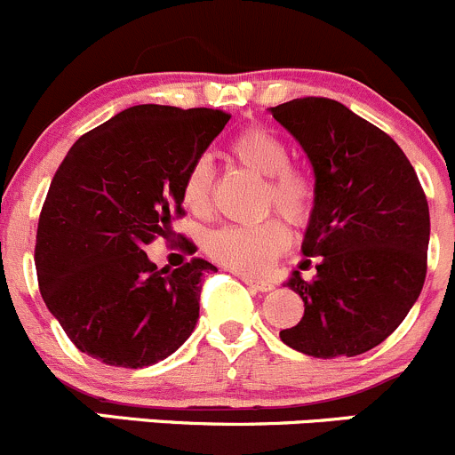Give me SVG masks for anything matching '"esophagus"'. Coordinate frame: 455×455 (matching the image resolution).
<instances>
[{"mask_svg":"<svg viewBox=\"0 0 455 455\" xmlns=\"http://www.w3.org/2000/svg\"><path fill=\"white\" fill-rule=\"evenodd\" d=\"M238 276H241V281L245 283V285H250L251 290H256V291H272L274 290V283L272 281H265V278L247 276V274H238Z\"/></svg>","mask_w":455,"mask_h":455,"instance_id":"esophagus-1","label":"esophagus"}]
</instances>
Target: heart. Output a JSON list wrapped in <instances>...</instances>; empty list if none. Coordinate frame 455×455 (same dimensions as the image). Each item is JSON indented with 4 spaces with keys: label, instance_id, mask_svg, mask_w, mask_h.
<instances>
[{
    "label": "heart",
    "instance_id": "heart-1",
    "mask_svg": "<svg viewBox=\"0 0 455 455\" xmlns=\"http://www.w3.org/2000/svg\"><path fill=\"white\" fill-rule=\"evenodd\" d=\"M228 156L243 168L265 177L263 208L276 210L291 226L309 221L316 204V188L303 170L290 164V146L276 132L260 125L241 130L228 143ZM212 168L205 159H196L188 168L181 183V201L188 212L205 217L210 212ZM290 243V234L278 219L256 226H223L205 236V251L234 272L259 274Z\"/></svg>",
    "mask_w": 455,
    "mask_h": 455
}]
</instances>
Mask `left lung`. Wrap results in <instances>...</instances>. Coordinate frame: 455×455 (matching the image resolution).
Segmentation results:
<instances>
[{
  "label": "left lung",
  "instance_id": "8db88e82",
  "mask_svg": "<svg viewBox=\"0 0 455 455\" xmlns=\"http://www.w3.org/2000/svg\"><path fill=\"white\" fill-rule=\"evenodd\" d=\"M312 161L316 204L303 241L316 276L291 274L299 325L281 331L296 352L358 356L380 345L413 307L427 276L429 205L398 143L334 99L269 108Z\"/></svg>",
  "mask_w": 455,
  "mask_h": 455
}]
</instances>
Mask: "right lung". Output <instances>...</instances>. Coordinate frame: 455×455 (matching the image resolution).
Returning a JSON list of instances; mask_svg holds the SVG:
<instances>
[{"instance_id":"obj_1","label":"right lung","mask_w":455,"mask_h":455,"mask_svg":"<svg viewBox=\"0 0 455 455\" xmlns=\"http://www.w3.org/2000/svg\"><path fill=\"white\" fill-rule=\"evenodd\" d=\"M228 121L212 108L143 103L85 132L61 161L39 214L35 265L44 303L76 349L137 370L192 334L201 278L217 267L192 259L170 272L143 250L174 236L183 177Z\"/></svg>"}]
</instances>
